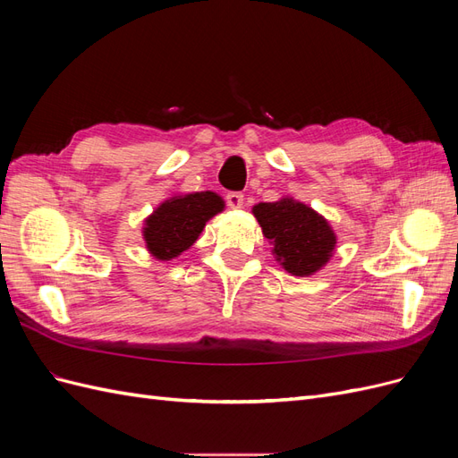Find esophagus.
I'll return each mask as SVG.
<instances>
[{"label":"esophagus","mask_w":458,"mask_h":458,"mask_svg":"<svg viewBox=\"0 0 458 458\" xmlns=\"http://www.w3.org/2000/svg\"><path fill=\"white\" fill-rule=\"evenodd\" d=\"M225 200H227V206H229V208H233V210H237V208H242V204H244L242 192H237V191H231V192H227Z\"/></svg>","instance_id":"1"}]
</instances>
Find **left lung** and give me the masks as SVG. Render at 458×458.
I'll return each instance as SVG.
<instances>
[{
    "instance_id": "8db88e82",
    "label": "left lung",
    "mask_w": 458,
    "mask_h": 458,
    "mask_svg": "<svg viewBox=\"0 0 458 458\" xmlns=\"http://www.w3.org/2000/svg\"><path fill=\"white\" fill-rule=\"evenodd\" d=\"M263 237L273 242V254L296 276L321 269L336 246V234L328 221L313 208L294 199L259 202L252 208Z\"/></svg>"
}]
</instances>
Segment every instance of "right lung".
Instances as JSON below:
<instances>
[{
  "mask_svg": "<svg viewBox=\"0 0 458 458\" xmlns=\"http://www.w3.org/2000/svg\"><path fill=\"white\" fill-rule=\"evenodd\" d=\"M224 199L212 191L192 192L162 202L145 219L147 250L160 261H170L195 244L206 221L224 210Z\"/></svg>",
  "mask_w": 458,
  "mask_h": 458,
  "instance_id": "right-lung-1",
  "label": "right lung"
}]
</instances>
